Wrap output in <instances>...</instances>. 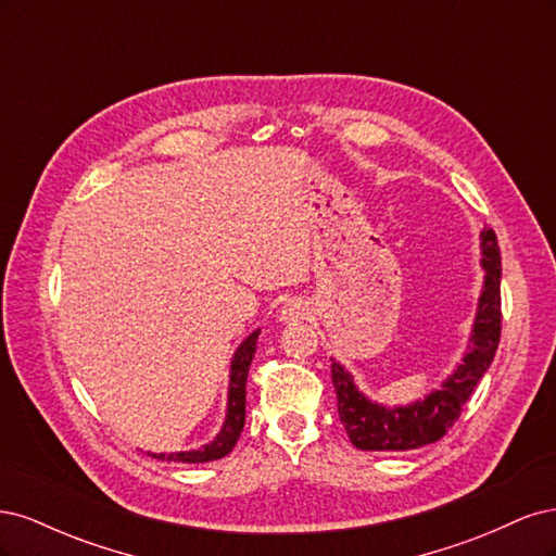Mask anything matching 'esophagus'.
I'll list each match as a JSON object with an SVG mask.
<instances>
[{
  "instance_id": "obj_1",
  "label": "esophagus",
  "mask_w": 556,
  "mask_h": 556,
  "mask_svg": "<svg viewBox=\"0 0 556 556\" xmlns=\"http://www.w3.org/2000/svg\"><path fill=\"white\" fill-rule=\"evenodd\" d=\"M304 317H308V306L304 304V301H299V299L288 301V304H285L278 311V319H280L282 325H294V323H299V319H304Z\"/></svg>"
}]
</instances>
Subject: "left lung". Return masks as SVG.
<instances>
[{
    "label": "left lung",
    "mask_w": 556,
    "mask_h": 556,
    "mask_svg": "<svg viewBox=\"0 0 556 556\" xmlns=\"http://www.w3.org/2000/svg\"><path fill=\"white\" fill-rule=\"evenodd\" d=\"M480 266L484 271L478 311L466 352L457 368L443 380L441 390L408 406H382L371 401L343 364L331 359V382L339 399V417L350 443L357 450L403 452L441 441L457 422L468 396L494 362L501 339V252L492 229L480 231Z\"/></svg>",
    "instance_id": "left-lung-1"
}]
</instances>
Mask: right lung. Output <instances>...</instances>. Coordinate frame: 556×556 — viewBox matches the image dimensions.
I'll use <instances>...</instances> for the list:
<instances>
[{
    "mask_svg": "<svg viewBox=\"0 0 556 556\" xmlns=\"http://www.w3.org/2000/svg\"><path fill=\"white\" fill-rule=\"evenodd\" d=\"M257 336L260 329L252 331L248 339L237 348L231 357V371H229V394H227V413L223 429L217 431L215 439L197 450H180V452H148L153 459L162 462H176V464H206L223 459L237 445L239 435L245 425V380L252 357L257 350Z\"/></svg>",
    "mask_w": 556,
    "mask_h": 556,
    "instance_id": "obj_1",
    "label": "right lung"
}]
</instances>
